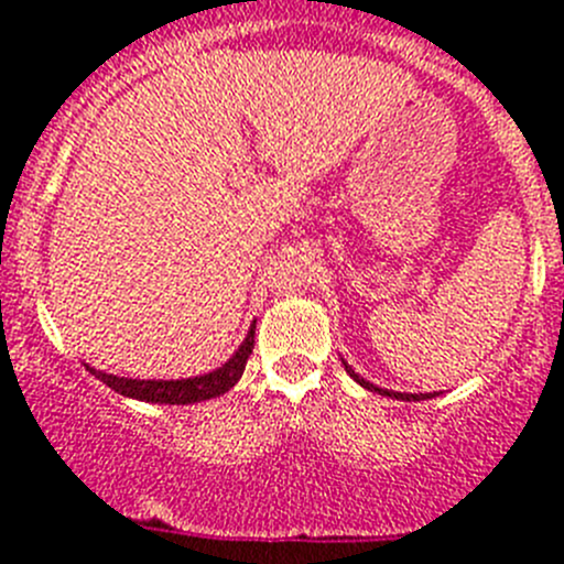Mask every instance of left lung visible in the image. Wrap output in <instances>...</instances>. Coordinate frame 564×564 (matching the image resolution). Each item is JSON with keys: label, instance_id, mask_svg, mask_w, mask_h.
Here are the masks:
<instances>
[{"label": "left lung", "instance_id": "1", "mask_svg": "<svg viewBox=\"0 0 564 564\" xmlns=\"http://www.w3.org/2000/svg\"><path fill=\"white\" fill-rule=\"evenodd\" d=\"M344 370L350 372V378H352V381H358V383H361L364 390H370V392H381V395L398 398V401H423V398H432L430 392H426V395H423V392H421V395H415V392H392V390H381V387H376V383L364 381V378L358 376V372L352 370V367H350V364H347V361H344Z\"/></svg>", "mask_w": 564, "mask_h": 564}]
</instances>
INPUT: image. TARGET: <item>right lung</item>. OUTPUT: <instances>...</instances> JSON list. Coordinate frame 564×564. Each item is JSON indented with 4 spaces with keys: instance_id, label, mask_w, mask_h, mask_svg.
<instances>
[{
    "instance_id": "right-lung-1",
    "label": "right lung",
    "mask_w": 564,
    "mask_h": 564,
    "mask_svg": "<svg viewBox=\"0 0 564 564\" xmlns=\"http://www.w3.org/2000/svg\"><path fill=\"white\" fill-rule=\"evenodd\" d=\"M253 330L251 327L246 336V341L239 344V350L228 358L223 367L206 372V376H194V378H177V381H141V378H121V376H109V372L93 370L89 372L96 378H101L109 390L121 392L127 398H138V401L149 403H197L208 401V398H217L223 392H228L234 383L242 378L246 372V361L253 350Z\"/></svg>"
}]
</instances>
